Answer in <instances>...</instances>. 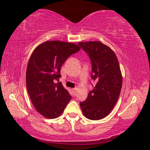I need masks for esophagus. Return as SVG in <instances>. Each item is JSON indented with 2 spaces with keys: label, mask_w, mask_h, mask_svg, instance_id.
Returning a JSON list of instances; mask_svg holds the SVG:
<instances>
[{
  "label": "esophagus",
  "mask_w": 150,
  "mask_h": 150,
  "mask_svg": "<svg viewBox=\"0 0 150 150\" xmlns=\"http://www.w3.org/2000/svg\"><path fill=\"white\" fill-rule=\"evenodd\" d=\"M71 90H72L73 93L75 94V93H76V88H74V89H72Z\"/></svg>",
  "instance_id": "1"
}]
</instances>
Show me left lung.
<instances>
[{
	"mask_svg": "<svg viewBox=\"0 0 150 150\" xmlns=\"http://www.w3.org/2000/svg\"><path fill=\"white\" fill-rule=\"evenodd\" d=\"M79 45L91 59V79L96 82L87 100L80 106L86 118L101 120L112 110L122 89V75L118 59L111 48L100 42H81Z\"/></svg>",
	"mask_w": 150,
	"mask_h": 150,
	"instance_id": "8db88e82",
	"label": "left lung"
}]
</instances>
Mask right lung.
<instances>
[{
	"mask_svg": "<svg viewBox=\"0 0 150 150\" xmlns=\"http://www.w3.org/2000/svg\"><path fill=\"white\" fill-rule=\"evenodd\" d=\"M81 50L79 46L58 40L46 41L30 55L26 73L28 95L37 111L48 119L58 117L71 96L61 83V67L66 59Z\"/></svg>",
	"mask_w": 150,
	"mask_h": 150,
	"instance_id": "1",
	"label": "right lung"
}]
</instances>
